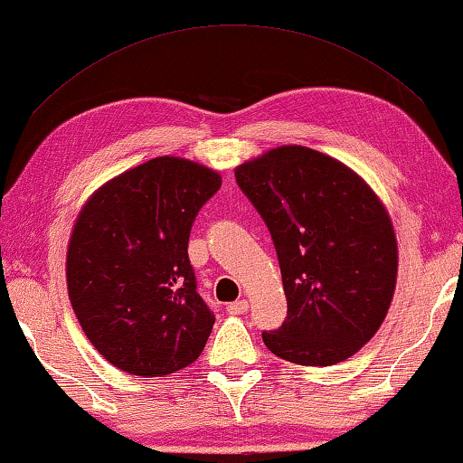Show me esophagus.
<instances>
[{
    "instance_id": "obj_1",
    "label": "esophagus",
    "mask_w": 463,
    "mask_h": 463,
    "mask_svg": "<svg viewBox=\"0 0 463 463\" xmlns=\"http://www.w3.org/2000/svg\"><path fill=\"white\" fill-rule=\"evenodd\" d=\"M225 312H227V314H232V316L246 314V312H248V301H246V299H238V301H233V303H230V306L225 307Z\"/></svg>"
}]
</instances>
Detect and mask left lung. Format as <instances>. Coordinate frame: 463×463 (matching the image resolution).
Instances as JSON below:
<instances>
[{
    "label": "left lung",
    "mask_w": 463,
    "mask_h": 463,
    "mask_svg": "<svg viewBox=\"0 0 463 463\" xmlns=\"http://www.w3.org/2000/svg\"><path fill=\"white\" fill-rule=\"evenodd\" d=\"M236 182L269 227L287 295L285 322L262 332L264 345L298 365L348 359L382 326L396 287L383 204L345 164L301 146L240 165Z\"/></svg>",
    "instance_id": "1"
}]
</instances>
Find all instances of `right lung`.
<instances>
[{"instance_id":"add662e5","label":"right lung","mask_w":463,"mask_h":463,"mask_svg":"<svg viewBox=\"0 0 463 463\" xmlns=\"http://www.w3.org/2000/svg\"><path fill=\"white\" fill-rule=\"evenodd\" d=\"M222 176L154 157L86 203L67 250L73 312L96 351L131 375L160 377L199 359L215 314L196 291L188 238Z\"/></svg>"}]
</instances>
